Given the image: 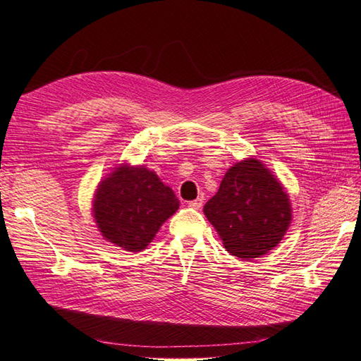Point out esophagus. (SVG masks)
Masks as SVG:
<instances>
[{
    "instance_id": "34e87169",
    "label": "esophagus",
    "mask_w": 361,
    "mask_h": 361,
    "mask_svg": "<svg viewBox=\"0 0 361 361\" xmlns=\"http://www.w3.org/2000/svg\"><path fill=\"white\" fill-rule=\"evenodd\" d=\"M189 206L192 209H202V206H203V197H198V198H195V200H192V202H189Z\"/></svg>"
}]
</instances>
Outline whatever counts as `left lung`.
<instances>
[{
  "label": "left lung",
  "instance_id": "8db88e82",
  "mask_svg": "<svg viewBox=\"0 0 361 361\" xmlns=\"http://www.w3.org/2000/svg\"><path fill=\"white\" fill-rule=\"evenodd\" d=\"M203 211L226 251L247 260L273 250L291 220L288 195L257 159L229 169Z\"/></svg>",
  "mask_w": 361,
  "mask_h": 361
}]
</instances>
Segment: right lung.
Masks as SVG:
<instances>
[{
	"label": "right lung",
	"instance_id": "1",
	"mask_svg": "<svg viewBox=\"0 0 361 361\" xmlns=\"http://www.w3.org/2000/svg\"><path fill=\"white\" fill-rule=\"evenodd\" d=\"M94 219L106 240L128 251H141L180 202L155 172L119 167L104 180L94 198Z\"/></svg>",
	"mask_w": 361,
	"mask_h": 361
}]
</instances>
